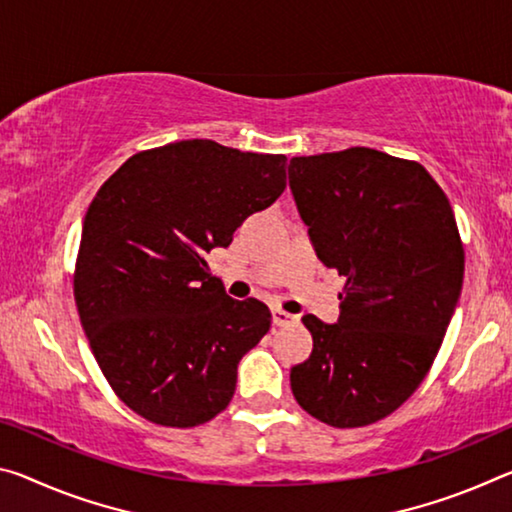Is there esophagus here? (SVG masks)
<instances>
[{"mask_svg":"<svg viewBox=\"0 0 512 512\" xmlns=\"http://www.w3.org/2000/svg\"><path fill=\"white\" fill-rule=\"evenodd\" d=\"M294 323H298L296 314H289L285 310H273V326L287 328V326H294Z\"/></svg>","mask_w":512,"mask_h":512,"instance_id":"34e87169","label":"esophagus"}]
</instances>
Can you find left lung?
Segmentation results:
<instances>
[{
	"label": "left lung",
	"instance_id": "left-lung-1",
	"mask_svg": "<svg viewBox=\"0 0 512 512\" xmlns=\"http://www.w3.org/2000/svg\"><path fill=\"white\" fill-rule=\"evenodd\" d=\"M289 186L316 255L346 278L337 323L303 316L314 348L291 392L323 424L369 426L440 351L465 275L456 216L424 166L371 148L294 157Z\"/></svg>",
	"mask_w": 512,
	"mask_h": 512
}]
</instances>
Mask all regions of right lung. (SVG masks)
<instances>
[{
  "instance_id": "1",
  "label": "right lung",
  "mask_w": 512,
  "mask_h": 512,
  "mask_svg": "<svg viewBox=\"0 0 512 512\" xmlns=\"http://www.w3.org/2000/svg\"><path fill=\"white\" fill-rule=\"evenodd\" d=\"M285 186V154L193 139L136 152L95 193L75 303L104 378L136 415L193 428L230 405L271 312L227 296L205 257Z\"/></svg>"
}]
</instances>
